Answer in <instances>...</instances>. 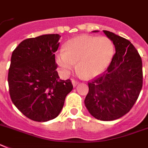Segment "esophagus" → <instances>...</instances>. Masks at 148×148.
<instances>
[{"mask_svg":"<svg viewBox=\"0 0 148 148\" xmlns=\"http://www.w3.org/2000/svg\"><path fill=\"white\" fill-rule=\"evenodd\" d=\"M78 84H79V82L78 81H77V80H72V84H73V86H76Z\"/></svg>","mask_w":148,"mask_h":148,"instance_id":"esophagus-1","label":"esophagus"}]
</instances>
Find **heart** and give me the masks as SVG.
<instances>
[{
    "label": "heart",
    "mask_w": 148,
    "mask_h": 148,
    "mask_svg": "<svg viewBox=\"0 0 148 148\" xmlns=\"http://www.w3.org/2000/svg\"><path fill=\"white\" fill-rule=\"evenodd\" d=\"M114 53V43L109 38L81 36L69 40L65 51L57 53L56 60L63 74H68L78 62V71L86 77L92 78L106 70Z\"/></svg>",
    "instance_id": "heart-1"
}]
</instances>
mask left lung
<instances>
[{"instance_id": "8db88e82", "label": "left lung", "mask_w": 148, "mask_h": 148, "mask_svg": "<svg viewBox=\"0 0 148 148\" xmlns=\"http://www.w3.org/2000/svg\"><path fill=\"white\" fill-rule=\"evenodd\" d=\"M103 32L113 41L116 53L107 70L88 82L84 102L95 118L110 121L127 114L137 101L143 84L142 61L130 40Z\"/></svg>"}]
</instances>
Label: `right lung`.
Wrapping results in <instances>:
<instances>
[{
	"label": "right lung",
	"instance_id": "1",
	"mask_svg": "<svg viewBox=\"0 0 148 148\" xmlns=\"http://www.w3.org/2000/svg\"><path fill=\"white\" fill-rule=\"evenodd\" d=\"M58 34L24 40L13 50L9 68L11 100L25 116L37 122L56 118L73 89L70 79L62 80L55 54Z\"/></svg>",
	"mask_w": 148,
	"mask_h": 148
}]
</instances>
